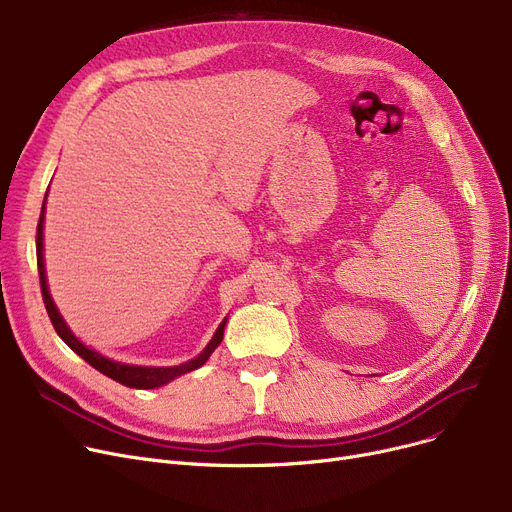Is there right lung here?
Instances as JSON below:
<instances>
[{
  "instance_id": "right-lung-1",
  "label": "right lung",
  "mask_w": 512,
  "mask_h": 512,
  "mask_svg": "<svg viewBox=\"0 0 512 512\" xmlns=\"http://www.w3.org/2000/svg\"><path fill=\"white\" fill-rule=\"evenodd\" d=\"M45 197H47V195H45ZM43 220H45V203H43V207H41V218H39V226H37V267H39V282H41L43 303H45V309H47V313H49V319H51L53 328H56L58 336L72 348V351H74L78 357H83L91 367H95L97 371H101L103 375H107V378L116 380V382L122 384V386L149 390V388H157V386H164V384L172 382L174 378H178V375H182V373L199 369V367L211 357V353L215 351V348L220 346V342H222V338H224L226 319L222 321L220 328L215 330L211 342L203 348L201 355H197L195 359L186 361V363L174 365V367H141V365L116 363V361H112V359H107V357L99 355L97 351H93V348L85 346L83 342H80V340L70 332V328L66 326V321L62 319L58 307L53 305V299H51V294H49L47 278H45V263H43Z\"/></svg>"
}]
</instances>
